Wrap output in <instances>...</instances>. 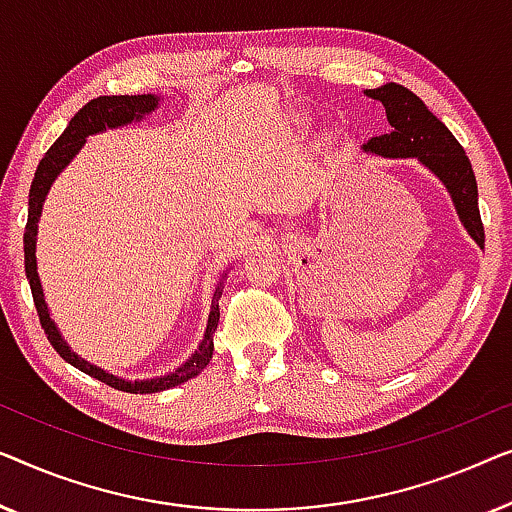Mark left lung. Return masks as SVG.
<instances>
[{"instance_id": "left-lung-1", "label": "left lung", "mask_w": 512, "mask_h": 512, "mask_svg": "<svg viewBox=\"0 0 512 512\" xmlns=\"http://www.w3.org/2000/svg\"><path fill=\"white\" fill-rule=\"evenodd\" d=\"M366 97L378 99L385 106L390 132L373 136L364 143V153L380 157H417L431 174L448 187L459 220L471 234V239L485 248L478 208V183L464 148L452 136L448 127L431 113L417 95L397 83L366 90Z\"/></svg>"}]
</instances>
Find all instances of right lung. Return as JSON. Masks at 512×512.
I'll list each match as a JSON object with an SVG mask.
<instances>
[{"label":"right lung","instance_id":"obj_1","mask_svg":"<svg viewBox=\"0 0 512 512\" xmlns=\"http://www.w3.org/2000/svg\"><path fill=\"white\" fill-rule=\"evenodd\" d=\"M157 104H160V97L157 95H111V97H97L85 104L83 109L71 118L67 129H64V134L48 148V153L43 155V160L39 162L37 174H34V181L30 187V208H27V227L23 236L25 273H27V280H30L34 306H37V313H39V322L43 331H46L50 345H53L57 355H60L64 362L76 366L78 371L88 373V376L102 380V383L115 387V390L129 392V394L164 392L169 390V387H176L185 383V380L199 376V373L206 369V364L211 362L213 357V334L215 329H218V320H220L218 299L222 294V285L225 283L220 280V283L215 285L204 338H201L199 348L194 350V355L187 359L185 364L178 366L174 373H167V376H160V378H150V380L118 378L113 376V373H106L104 369H99L95 364L85 362V359L78 357L76 352H71L67 341H64L60 334V329L55 327L53 318H50L46 299H43L39 273H37V229H39V218L43 211V201H46L50 185H53L55 178L60 176V171L78 155V150L83 148L85 139H88L90 134L104 132V129H115V127L129 125V122L141 120L143 115L153 113L157 109Z\"/></svg>","mask_w":512,"mask_h":512}]
</instances>
